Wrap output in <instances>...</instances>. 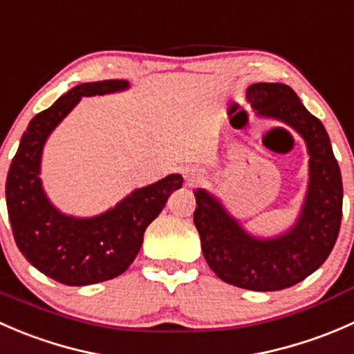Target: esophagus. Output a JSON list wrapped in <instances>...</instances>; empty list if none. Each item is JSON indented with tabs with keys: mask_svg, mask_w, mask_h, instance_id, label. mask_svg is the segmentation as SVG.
I'll use <instances>...</instances> for the list:
<instances>
[{
	"mask_svg": "<svg viewBox=\"0 0 354 354\" xmlns=\"http://www.w3.org/2000/svg\"><path fill=\"white\" fill-rule=\"evenodd\" d=\"M183 176H185V181H187V185H190V187H194V185H198L200 181L203 180L202 171H200L198 167H195V166L185 167Z\"/></svg>",
	"mask_w": 354,
	"mask_h": 354,
	"instance_id": "34e87169",
	"label": "esophagus"
}]
</instances>
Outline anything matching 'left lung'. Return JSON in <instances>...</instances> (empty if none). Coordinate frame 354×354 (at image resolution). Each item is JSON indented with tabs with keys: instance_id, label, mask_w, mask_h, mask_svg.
Instances as JSON below:
<instances>
[{
	"instance_id": "8db88e82",
	"label": "left lung",
	"mask_w": 354,
	"mask_h": 354,
	"mask_svg": "<svg viewBox=\"0 0 354 354\" xmlns=\"http://www.w3.org/2000/svg\"><path fill=\"white\" fill-rule=\"evenodd\" d=\"M246 101L257 116L281 121L305 140L308 187L298 219L276 236H255L216 195L197 188L194 223L203 257L219 279L252 291H279L315 272L334 248L342 217L341 169L322 121L301 104L291 87L252 84Z\"/></svg>"
}]
</instances>
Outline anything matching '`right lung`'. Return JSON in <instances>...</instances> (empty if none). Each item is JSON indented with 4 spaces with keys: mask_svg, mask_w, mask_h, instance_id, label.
<instances>
[{
    "mask_svg": "<svg viewBox=\"0 0 354 354\" xmlns=\"http://www.w3.org/2000/svg\"><path fill=\"white\" fill-rule=\"evenodd\" d=\"M128 87V80H102L70 88L51 108L32 118L6 176V207L17 246L39 272L66 286H88L123 274L140 252L149 224L183 185L181 174H167L135 188L116 205L92 217L63 214L46 195L39 174L53 130L82 97Z\"/></svg>",
    "mask_w": 354,
    "mask_h": 354,
    "instance_id": "add662e5",
    "label": "right lung"
}]
</instances>
